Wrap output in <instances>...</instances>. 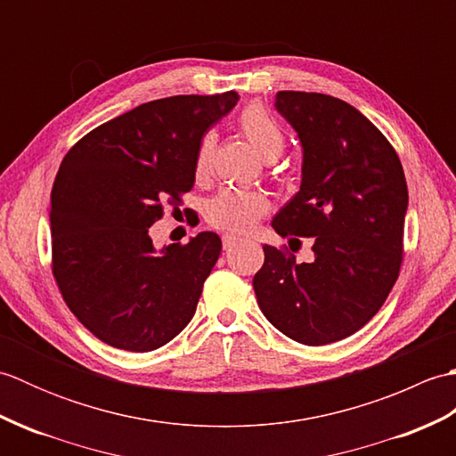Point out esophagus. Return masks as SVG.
I'll list each match as a JSON object with an SVG mask.
<instances>
[{
	"label": "esophagus",
	"instance_id": "obj_1",
	"mask_svg": "<svg viewBox=\"0 0 456 456\" xmlns=\"http://www.w3.org/2000/svg\"><path fill=\"white\" fill-rule=\"evenodd\" d=\"M240 237H237V235H231V233H227V235H223V248H233L237 243H240Z\"/></svg>",
	"mask_w": 456,
	"mask_h": 456
}]
</instances>
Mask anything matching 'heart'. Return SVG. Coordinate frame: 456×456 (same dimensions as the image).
Segmentation results:
<instances>
[{
	"instance_id": "obj_1",
	"label": "heart",
	"mask_w": 456,
	"mask_h": 456,
	"mask_svg": "<svg viewBox=\"0 0 456 456\" xmlns=\"http://www.w3.org/2000/svg\"><path fill=\"white\" fill-rule=\"evenodd\" d=\"M239 129L253 144V149L266 160L278 159L286 147V134L280 123L258 103L248 105L239 115ZM211 152L213 134L206 133L200 139L196 157H193V174L198 178H203L209 172ZM268 206L270 203L265 193L227 188L209 200L206 219L216 229L243 235L256 225L258 219L268 211Z\"/></svg>"
}]
</instances>
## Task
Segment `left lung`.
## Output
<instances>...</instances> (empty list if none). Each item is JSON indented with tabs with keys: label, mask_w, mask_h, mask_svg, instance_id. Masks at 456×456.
<instances>
[{
	"label": "left lung",
	"mask_w": 456,
	"mask_h": 456,
	"mask_svg": "<svg viewBox=\"0 0 456 456\" xmlns=\"http://www.w3.org/2000/svg\"><path fill=\"white\" fill-rule=\"evenodd\" d=\"M274 108L297 133L304 162L302 186L273 227L297 245L312 237L314 260L297 265L265 245L255 294L286 337L335 343L370 322L398 280L408 183L388 139L346 102L278 92Z\"/></svg>",
	"instance_id": "left-lung-1"
}]
</instances>
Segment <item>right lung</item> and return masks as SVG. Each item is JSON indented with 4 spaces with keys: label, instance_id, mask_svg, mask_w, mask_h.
I'll list each match as a JSON object with an SVG mask.
<instances>
[{
    "label": "right lung",
    "instance_id": "right-lung-1",
    "mask_svg": "<svg viewBox=\"0 0 456 456\" xmlns=\"http://www.w3.org/2000/svg\"><path fill=\"white\" fill-rule=\"evenodd\" d=\"M237 92L172 95L100 125L68 151L51 193L53 274L66 305L100 341L133 353L172 341L196 314L221 253L203 231L157 250L162 203L193 188V157Z\"/></svg>",
    "mask_w": 456,
    "mask_h": 456
}]
</instances>
